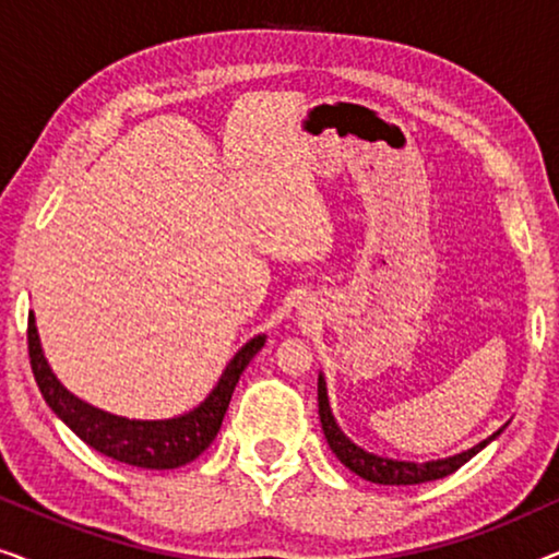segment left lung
Listing matches in <instances>:
<instances>
[{"label": "left lung", "instance_id": "obj_1", "mask_svg": "<svg viewBox=\"0 0 559 559\" xmlns=\"http://www.w3.org/2000/svg\"><path fill=\"white\" fill-rule=\"evenodd\" d=\"M318 412H320V425H323L325 440L331 450L335 453V457L346 465L348 471H354L356 476H361L364 480H371V484H381V486H415V484H427V480H438L445 478L450 473H455L461 465H465L471 461L478 450H484L488 442H491L496 435L491 438L478 442L476 448L465 450L461 455L448 457V461H432V463H404V461H389V457H379L371 455L361 450L358 445H354L346 435L341 432V427L335 425V419L331 415V407H328V394H325V381L323 377H318Z\"/></svg>", "mask_w": 559, "mask_h": 559}]
</instances>
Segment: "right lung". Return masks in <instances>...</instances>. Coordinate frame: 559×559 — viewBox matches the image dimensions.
I'll list each match as a JSON object with an SVG mask.
<instances>
[{"instance_id": "1", "label": "right lung", "mask_w": 559, "mask_h": 559, "mask_svg": "<svg viewBox=\"0 0 559 559\" xmlns=\"http://www.w3.org/2000/svg\"><path fill=\"white\" fill-rule=\"evenodd\" d=\"M264 346V335H257L249 341L234 361L226 366L218 386L213 389L209 400L190 415L175 419H159V423H142V419H124L106 415L102 409H94L91 404L81 402L79 396L66 392L60 381L52 377L48 361H45L40 341H37L35 318H27V350L29 366H33L35 381L40 386L43 400L50 404V409L86 442L88 448L111 457L117 463L134 465V468L147 471H167L178 468L195 461L205 448L211 445L224 423V415L231 402V394L239 377L247 369L251 358Z\"/></svg>"}]
</instances>
